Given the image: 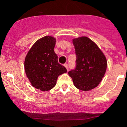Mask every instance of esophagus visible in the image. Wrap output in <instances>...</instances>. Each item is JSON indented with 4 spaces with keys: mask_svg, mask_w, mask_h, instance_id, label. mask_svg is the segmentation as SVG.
Returning a JSON list of instances; mask_svg holds the SVG:
<instances>
[{
    "mask_svg": "<svg viewBox=\"0 0 127 127\" xmlns=\"http://www.w3.org/2000/svg\"><path fill=\"white\" fill-rule=\"evenodd\" d=\"M64 66H65V68H66V69H67V70H68V66L67 64L65 63V64H64Z\"/></svg>",
    "mask_w": 127,
    "mask_h": 127,
    "instance_id": "obj_1",
    "label": "esophagus"
}]
</instances>
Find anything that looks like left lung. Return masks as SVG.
<instances>
[{
	"instance_id": "8db88e82",
	"label": "left lung",
	"mask_w": 127,
	"mask_h": 127,
	"mask_svg": "<svg viewBox=\"0 0 127 127\" xmlns=\"http://www.w3.org/2000/svg\"><path fill=\"white\" fill-rule=\"evenodd\" d=\"M76 66L68 72L76 88L82 91L95 88L100 83L107 68V59L98 46L87 37L72 39Z\"/></svg>"
}]
</instances>
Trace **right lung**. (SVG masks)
Returning a JSON list of instances; mask_svg holds the SVG:
<instances>
[{
  "label": "right lung",
  "mask_w": 127,
  "mask_h": 127,
  "mask_svg": "<svg viewBox=\"0 0 127 127\" xmlns=\"http://www.w3.org/2000/svg\"><path fill=\"white\" fill-rule=\"evenodd\" d=\"M55 43L53 37H43L33 45L25 58L27 77L33 87L43 92L55 87L58 76L67 72L58 63V57L54 51Z\"/></svg>",
  "instance_id": "right-lung-1"
}]
</instances>
